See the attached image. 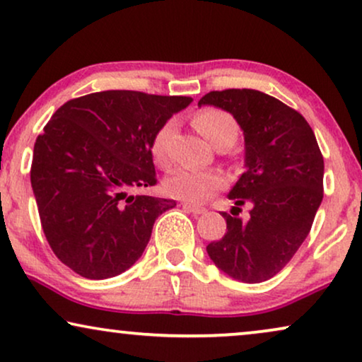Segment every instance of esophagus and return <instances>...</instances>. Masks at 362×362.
Returning a JSON list of instances; mask_svg holds the SVG:
<instances>
[{
  "label": "esophagus",
  "instance_id": "esophagus-1",
  "mask_svg": "<svg viewBox=\"0 0 362 362\" xmlns=\"http://www.w3.org/2000/svg\"><path fill=\"white\" fill-rule=\"evenodd\" d=\"M182 208L186 211H189V213L199 216V214H204L206 213V208L203 206H196V204H191V203H182Z\"/></svg>",
  "mask_w": 362,
  "mask_h": 362
}]
</instances>
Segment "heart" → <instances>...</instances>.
<instances>
[{"mask_svg":"<svg viewBox=\"0 0 362 362\" xmlns=\"http://www.w3.org/2000/svg\"><path fill=\"white\" fill-rule=\"evenodd\" d=\"M194 126L214 148L224 143H234L238 136V124L233 116L216 107L199 111L194 116ZM175 129L176 121L168 119L159 126L153 136L151 156L159 168L170 166V139ZM224 185H226V177L219 171L180 170L164 180L163 189L175 199L186 201V203H203L214 192L223 189Z\"/></svg>","mask_w":362,"mask_h":362,"instance_id":"heart-1","label":"heart"}]
</instances>
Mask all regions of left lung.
Listing matches in <instances>:
<instances>
[{
	"label": "left lung",
	"mask_w": 362,
	"mask_h": 362,
	"mask_svg": "<svg viewBox=\"0 0 362 362\" xmlns=\"http://www.w3.org/2000/svg\"><path fill=\"white\" fill-rule=\"evenodd\" d=\"M199 106L233 115L244 134V173L228 198L250 204V219L223 213L226 234L206 251L223 273L262 283L279 273L311 231L322 201L325 159L311 126L293 107L256 89H224Z\"/></svg>",
	"instance_id": "1"
}]
</instances>
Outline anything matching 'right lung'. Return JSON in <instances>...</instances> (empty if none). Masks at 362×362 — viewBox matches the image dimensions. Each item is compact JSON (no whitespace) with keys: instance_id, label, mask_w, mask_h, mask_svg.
I'll return each instance as SVG.
<instances>
[{"instance_id":"add662e5","label":"right lung","mask_w":362,"mask_h":362,"mask_svg":"<svg viewBox=\"0 0 362 362\" xmlns=\"http://www.w3.org/2000/svg\"><path fill=\"white\" fill-rule=\"evenodd\" d=\"M191 101L112 89L64 103L51 116L35 143L31 187L51 250L74 273H124L158 216L175 208V199L131 191L156 185L153 136Z\"/></svg>"}]
</instances>
